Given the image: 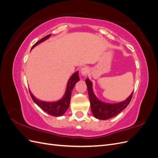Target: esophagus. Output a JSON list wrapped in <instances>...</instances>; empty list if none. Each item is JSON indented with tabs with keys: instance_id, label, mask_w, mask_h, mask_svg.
Segmentation results:
<instances>
[{
	"instance_id": "obj_1",
	"label": "esophagus",
	"mask_w": 158,
	"mask_h": 158,
	"mask_svg": "<svg viewBox=\"0 0 158 158\" xmlns=\"http://www.w3.org/2000/svg\"><path fill=\"white\" fill-rule=\"evenodd\" d=\"M80 72H81V74H82L84 76H85L88 73L89 69H88V67H87V66H84V67L81 69Z\"/></svg>"
}]
</instances>
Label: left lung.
Masks as SVG:
<instances>
[{"label": "left lung", "mask_w": 158, "mask_h": 158, "mask_svg": "<svg viewBox=\"0 0 158 158\" xmlns=\"http://www.w3.org/2000/svg\"><path fill=\"white\" fill-rule=\"evenodd\" d=\"M85 83L87 85L91 110L94 116L101 120H107L117 115L119 113L127 107L132 97L133 92L126 100L122 102L114 104L104 103L99 100L94 94L92 83L88 78L85 80Z\"/></svg>", "instance_id": "obj_1"}]
</instances>
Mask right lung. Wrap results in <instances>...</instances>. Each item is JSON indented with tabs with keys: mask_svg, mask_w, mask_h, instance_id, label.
Listing matches in <instances>:
<instances>
[{
	"mask_svg": "<svg viewBox=\"0 0 158 158\" xmlns=\"http://www.w3.org/2000/svg\"><path fill=\"white\" fill-rule=\"evenodd\" d=\"M51 34L47 35V36L43 37L41 40L37 41V43L32 46L33 49L35 46L40 44V43L44 41L47 39L49 38ZM80 80V78L78 76V72H76L74 74L71 76V77L69 78V82L67 84V86H66V89L65 94L63 98L60 99V100L55 102H43L41 100L37 99L35 96H33V95L31 93L30 91V94L31 97L33 99V101L38 106H39L42 110H44L45 112L48 113L50 115L55 116V117H60L62 116L63 114L65 113V112L67 111V109L69 107L70 103V98L72 95V91L76 84V82H78Z\"/></svg>",
	"mask_w": 158,
	"mask_h": 158,
	"instance_id": "right-lung-1",
	"label": "right lung"
}]
</instances>
